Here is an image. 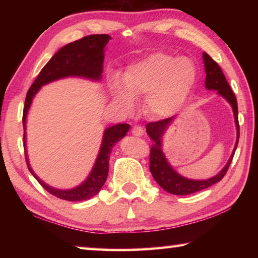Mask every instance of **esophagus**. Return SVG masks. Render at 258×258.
Listing matches in <instances>:
<instances>
[{
  "label": "esophagus",
  "mask_w": 258,
  "mask_h": 258,
  "mask_svg": "<svg viewBox=\"0 0 258 258\" xmlns=\"http://www.w3.org/2000/svg\"><path fill=\"white\" fill-rule=\"evenodd\" d=\"M132 133L133 135H135V137H142V135L145 134V130H143V127H141V126L135 125L132 128Z\"/></svg>",
  "instance_id": "esophagus-1"
}]
</instances>
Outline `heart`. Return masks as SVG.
I'll return each instance as SVG.
<instances>
[{"mask_svg": "<svg viewBox=\"0 0 258 258\" xmlns=\"http://www.w3.org/2000/svg\"><path fill=\"white\" fill-rule=\"evenodd\" d=\"M197 82V68L190 59L152 53L126 68L123 82L113 77V100L133 110L135 99L146 97V110L156 117L175 115L184 107Z\"/></svg>", "mask_w": 258, "mask_h": 258, "instance_id": "heart-1", "label": "heart"}]
</instances>
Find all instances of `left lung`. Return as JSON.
<instances>
[{"label":"left lung","mask_w":258,"mask_h":258,"mask_svg":"<svg viewBox=\"0 0 258 258\" xmlns=\"http://www.w3.org/2000/svg\"><path fill=\"white\" fill-rule=\"evenodd\" d=\"M205 73H206V80H205V86L207 90L217 91V94L223 97L226 101L232 107L235 127H237V141H235L234 149L230 156L228 163L222 168L221 172H218L215 176L209 177L207 180H192L182 176L178 174L175 169L172 167V165L168 163L167 158L163 151V137L168 130L169 126L172 125L174 120L176 119V116H173L171 118L163 119L159 121H154L147 125L146 131L150 139L154 141L150 149V172L156 182L163 187L165 191L169 192L172 195L177 196H185L195 192L207 189L215 183L220 182L224 177L225 173L228 172L229 166L232 161L235 149H237L239 142V121H238V103L235 95L231 90L228 81L222 72L221 67L218 66L206 52L203 53Z\"/></svg>","instance_id":"1"}]
</instances>
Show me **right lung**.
I'll list each match as a JSON object with an SVG mask.
<instances>
[{
	"label": "right lung",
	"mask_w": 258,
	"mask_h": 258,
	"mask_svg": "<svg viewBox=\"0 0 258 258\" xmlns=\"http://www.w3.org/2000/svg\"><path fill=\"white\" fill-rule=\"evenodd\" d=\"M111 37L107 34L89 35L81 38V40L69 43L64 45L52 56L41 73L38 74L36 80L30 86L26 97L23 125H24V148L26 161H27L28 169L32 175L36 178L38 183L60 199L68 200V202H82L94 197L100 189L103 186L107 180L109 171V157L112 150V147L123 139L128 132V124H117L107 127L103 132L102 142L95 163L90 172L89 176L82 182L80 185L72 189H56L43 182L30 167L27 150H26V123H27V115L29 108L32 106L33 99L40 91L42 86L49 83L67 77H80L93 82H100L102 77L103 60H104V47Z\"/></svg>",
	"instance_id": "add662e5"
}]
</instances>
